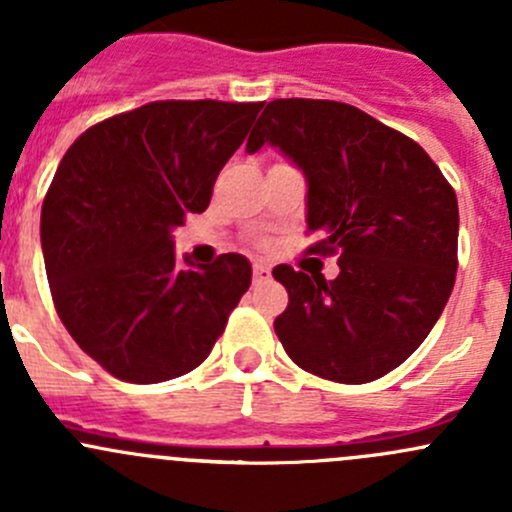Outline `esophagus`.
<instances>
[{"label": "esophagus", "instance_id": "1", "mask_svg": "<svg viewBox=\"0 0 512 512\" xmlns=\"http://www.w3.org/2000/svg\"><path fill=\"white\" fill-rule=\"evenodd\" d=\"M272 277L270 267L265 265H255L252 267V280H255V285H262V282H267Z\"/></svg>", "mask_w": 512, "mask_h": 512}]
</instances>
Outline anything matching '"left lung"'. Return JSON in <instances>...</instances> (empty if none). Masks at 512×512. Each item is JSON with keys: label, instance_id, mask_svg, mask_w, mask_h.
<instances>
[{"label": "left lung", "instance_id": "obj_1", "mask_svg": "<svg viewBox=\"0 0 512 512\" xmlns=\"http://www.w3.org/2000/svg\"><path fill=\"white\" fill-rule=\"evenodd\" d=\"M280 148L307 178V252L339 255V275L272 270L289 294L275 332L299 369L366 384L404 364L441 317L458 270V200L404 133L339 101L277 98L247 153Z\"/></svg>", "mask_w": 512, "mask_h": 512}]
</instances>
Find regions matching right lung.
Returning a JSON list of instances; mask_svg holds the SVG:
<instances>
[{
	"mask_svg": "<svg viewBox=\"0 0 512 512\" xmlns=\"http://www.w3.org/2000/svg\"><path fill=\"white\" fill-rule=\"evenodd\" d=\"M260 108L153 101L91 126L61 158L41 208L46 277L74 342L116 379L193 371L250 287L237 252L180 270L170 232L208 208Z\"/></svg>",
	"mask_w": 512,
	"mask_h": 512,
	"instance_id": "add662e5",
	"label": "right lung"
}]
</instances>
